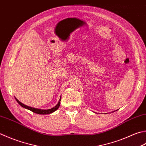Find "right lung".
Wrapping results in <instances>:
<instances>
[{"mask_svg": "<svg viewBox=\"0 0 146 146\" xmlns=\"http://www.w3.org/2000/svg\"><path fill=\"white\" fill-rule=\"evenodd\" d=\"M16 101L19 104V105H21L22 107L26 108V109L32 111V112H33V113H35L36 114H39V115H48V114H50V113L54 112V111H56L58 109V108L59 107V106H60V102H60V101H61V99H60L58 104H57L55 107L51 108V109H49V110H40V109H36V108L30 107V106H27V105H25L24 104H23V103H21V102L19 101L16 98Z\"/></svg>", "mask_w": 146, "mask_h": 146, "instance_id": "obj_1", "label": "right lung"}]
</instances>
